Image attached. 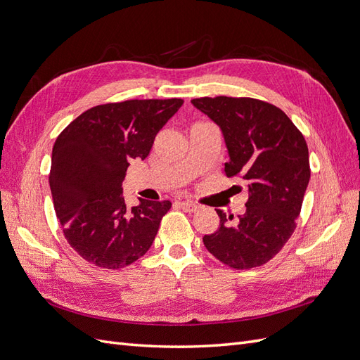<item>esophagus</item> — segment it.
<instances>
[{
    "label": "esophagus",
    "instance_id": "esophagus-1",
    "mask_svg": "<svg viewBox=\"0 0 360 360\" xmlns=\"http://www.w3.org/2000/svg\"><path fill=\"white\" fill-rule=\"evenodd\" d=\"M179 205L181 207V209H183L184 212H189V213H193V212H197V210L200 209V207H198L197 204H193V202H191V201H180Z\"/></svg>",
    "mask_w": 360,
    "mask_h": 360
}]
</instances>
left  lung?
Wrapping results in <instances>:
<instances>
[{
	"label": "left lung",
	"instance_id": "obj_1",
	"mask_svg": "<svg viewBox=\"0 0 360 360\" xmlns=\"http://www.w3.org/2000/svg\"><path fill=\"white\" fill-rule=\"evenodd\" d=\"M192 105L219 126L226 151V177L249 189L246 212L226 217L202 237L212 255L233 269L266 264L291 237L311 171L308 146L299 129L275 105L250 97H201Z\"/></svg>",
	"mask_w": 360,
	"mask_h": 360
}]
</instances>
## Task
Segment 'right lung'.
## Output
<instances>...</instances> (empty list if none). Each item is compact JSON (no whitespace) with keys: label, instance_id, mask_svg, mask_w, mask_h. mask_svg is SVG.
Returning <instances> with one entry per match:
<instances>
[{"label":"right lung","instance_id":"1","mask_svg":"<svg viewBox=\"0 0 360 360\" xmlns=\"http://www.w3.org/2000/svg\"><path fill=\"white\" fill-rule=\"evenodd\" d=\"M181 99L126 101L94 106L63 130L52 148L49 186L69 245L89 263L122 269L153 243L169 201L127 209L122 183L144 160Z\"/></svg>","mask_w":360,"mask_h":360}]
</instances>
